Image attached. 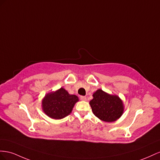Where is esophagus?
<instances>
[{"instance_id":"obj_1","label":"esophagus","mask_w":160,"mask_h":160,"mask_svg":"<svg viewBox=\"0 0 160 160\" xmlns=\"http://www.w3.org/2000/svg\"><path fill=\"white\" fill-rule=\"evenodd\" d=\"M80 99L82 100H84V101H86V97H83V96H81Z\"/></svg>"}]
</instances>
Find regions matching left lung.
<instances>
[{
	"mask_svg": "<svg viewBox=\"0 0 160 160\" xmlns=\"http://www.w3.org/2000/svg\"><path fill=\"white\" fill-rule=\"evenodd\" d=\"M92 97L90 105L94 115L101 121L108 122L116 121L124 112V104L118 96L98 89Z\"/></svg>",
	"mask_w": 160,
	"mask_h": 160,
	"instance_id": "obj_1",
	"label": "left lung"
}]
</instances>
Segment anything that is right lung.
<instances>
[{"instance_id": "right-lung-1", "label": "right lung", "mask_w": 160, "mask_h": 160, "mask_svg": "<svg viewBox=\"0 0 160 160\" xmlns=\"http://www.w3.org/2000/svg\"><path fill=\"white\" fill-rule=\"evenodd\" d=\"M79 98L70 94L63 88L47 93L43 98L42 107L43 112L53 119H62L72 112Z\"/></svg>"}]
</instances>
